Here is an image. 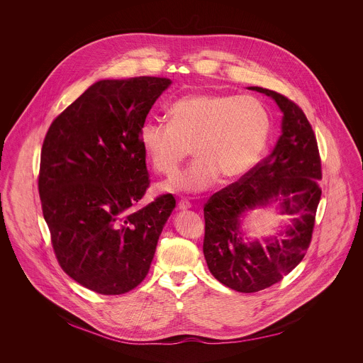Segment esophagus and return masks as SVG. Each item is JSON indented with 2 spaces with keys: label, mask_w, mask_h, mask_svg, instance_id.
<instances>
[{
  "label": "esophagus",
  "mask_w": 363,
  "mask_h": 363,
  "mask_svg": "<svg viewBox=\"0 0 363 363\" xmlns=\"http://www.w3.org/2000/svg\"><path fill=\"white\" fill-rule=\"evenodd\" d=\"M177 208H179L180 211H187V209L190 208V203L186 201V200H180V201L177 203Z\"/></svg>",
  "instance_id": "esophagus-1"
}]
</instances>
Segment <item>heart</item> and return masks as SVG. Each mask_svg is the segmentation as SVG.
Segmentation results:
<instances>
[{
  "label": "heart",
  "mask_w": 363,
  "mask_h": 363,
  "mask_svg": "<svg viewBox=\"0 0 363 363\" xmlns=\"http://www.w3.org/2000/svg\"><path fill=\"white\" fill-rule=\"evenodd\" d=\"M167 118L144 123L138 138L152 167L164 176L174 174L193 148L194 163L166 184L177 191H203L219 176L242 179L259 163L272 133L271 113L255 96L186 95L169 107Z\"/></svg>",
  "instance_id": "1"
}]
</instances>
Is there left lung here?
Here are the masks:
<instances>
[{
    "instance_id": "1",
    "label": "left lung",
    "mask_w": 363,
    "mask_h": 363,
    "mask_svg": "<svg viewBox=\"0 0 363 363\" xmlns=\"http://www.w3.org/2000/svg\"><path fill=\"white\" fill-rule=\"evenodd\" d=\"M271 96L284 113L282 134L274 151L238 182L209 197L204 206L203 252L211 274L228 288L252 294L279 282L305 257L320 203L321 160L303 110L286 96L250 86ZM281 201L283 213H299L287 238L245 244L240 218L246 210Z\"/></svg>"
}]
</instances>
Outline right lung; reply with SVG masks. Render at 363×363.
Instances as JSON below:
<instances>
[{"mask_svg":"<svg viewBox=\"0 0 363 363\" xmlns=\"http://www.w3.org/2000/svg\"><path fill=\"white\" fill-rule=\"evenodd\" d=\"M167 78L104 79L52 120L45 137L39 194L60 267L82 286L121 295L147 277L176 200L150 187L140 128Z\"/></svg>","mask_w":363,"mask_h":363,"instance_id":"1","label":"right lung"}]
</instances>
